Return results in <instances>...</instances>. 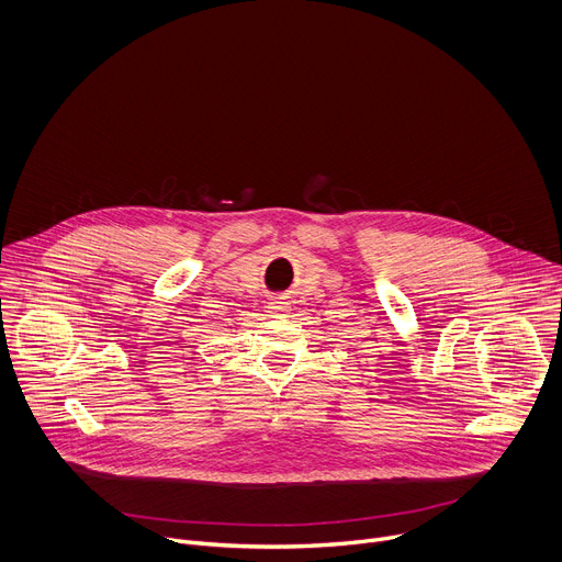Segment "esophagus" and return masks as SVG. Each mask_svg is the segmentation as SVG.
<instances>
[{
  "label": "esophagus",
  "mask_w": 562,
  "mask_h": 562,
  "mask_svg": "<svg viewBox=\"0 0 562 562\" xmlns=\"http://www.w3.org/2000/svg\"><path fill=\"white\" fill-rule=\"evenodd\" d=\"M267 308H269L271 313H276V315H282V313L289 311V302H286L284 297H273Z\"/></svg>",
  "instance_id": "esophagus-1"
}]
</instances>
